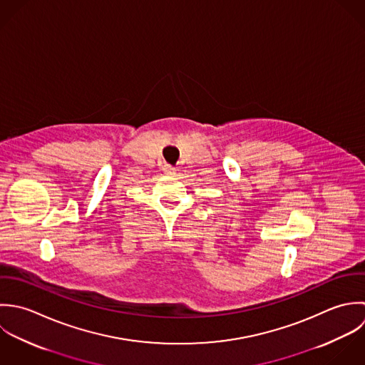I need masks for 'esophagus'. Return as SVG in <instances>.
<instances>
[{"mask_svg": "<svg viewBox=\"0 0 365 365\" xmlns=\"http://www.w3.org/2000/svg\"><path fill=\"white\" fill-rule=\"evenodd\" d=\"M163 172L166 173V175H175V172H176V169L172 166V165H169V163H166V165H163Z\"/></svg>", "mask_w": 365, "mask_h": 365, "instance_id": "obj_1", "label": "esophagus"}]
</instances>
